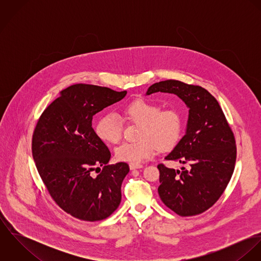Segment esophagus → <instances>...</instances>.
Segmentation results:
<instances>
[{"label": "esophagus", "instance_id": "34e87169", "mask_svg": "<svg viewBox=\"0 0 261 261\" xmlns=\"http://www.w3.org/2000/svg\"><path fill=\"white\" fill-rule=\"evenodd\" d=\"M142 168H143V165H142V164H133V163L129 164V169H130V170L142 169Z\"/></svg>", "mask_w": 261, "mask_h": 261}]
</instances>
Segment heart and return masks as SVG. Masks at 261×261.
Masks as SVG:
<instances>
[{"mask_svg": "<svg viewBox=\"0 0 261 261\" xmlns=\"http://www.w3.org/2000/svg\"><path fill=\"white\" fill-rule=\"evenodd\" d=\"M122 117L129 122L140 123V140L124 143L115 149L116 159L122 162L139 164L151 158L158 148H173L181 137L182 117L174 108L161 110L151 100L137 98L123 108ZM95 133L102 142L116 145L122 138V125L115 114L108 113L96 122Z\"/></svg>", "mask_w": 261, "mask_h": 261, "instance_id": "b5f03b06", "label": "heart"}]
</instances>
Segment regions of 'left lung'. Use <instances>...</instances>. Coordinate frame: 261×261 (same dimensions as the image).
I'll list each match as a JSON object with an SVG mask.
<instances>
[{
	"label": "left lung",
	"instance_id": "obj_1",
	"mask_svg": "<svg viewBox=\"0 0 261 261\" xmlns=\"http://www.w3.org/2000/svg\"><path fill=\"white\" fill-rule=\"evenodd\" d=\"M154 92L174 93L189 108L186 134L165 158L186 167L158 165L160 198L180 216L201 214L218 201L234 172L233 132L218 101L205 88L170 79L150 85L147 95Z\"/></svg>",
	"mask_w": 261,
	"mask_h": 261
}]
</instances>
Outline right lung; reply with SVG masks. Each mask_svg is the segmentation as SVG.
Wrapping results in <instances>:
<instances>
[{"instance_id":"1","label":"right lung","mask_w":261,"mask_h":261,"mask_svg":"<svg viewBox=\"0 0 261 261\" xmlns=\"http://www.w3.org/2000/svg\"><path fill=\"white\" fill-rule=\"evenodd\" d=\"M125 95V90L74 84L62 90L38 120L32 138L38 173L55 203L77 219L103 220L120 204L129 167L123 162L108 165L112 154L92 128V117Z\"/></svg>"}]
</instances>
